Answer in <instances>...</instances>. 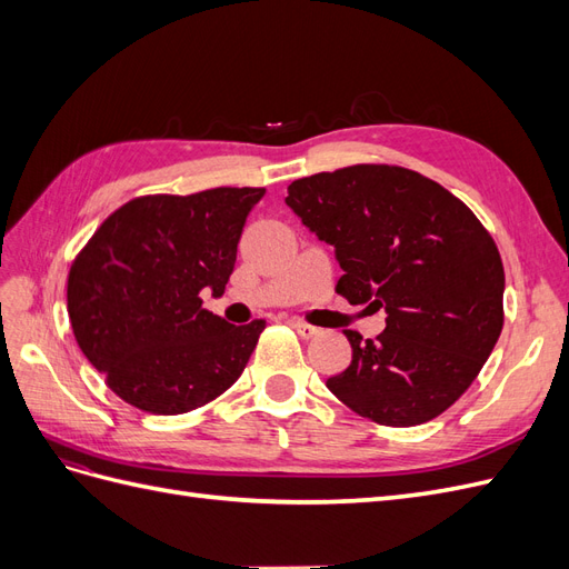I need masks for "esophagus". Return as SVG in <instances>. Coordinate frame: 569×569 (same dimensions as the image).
I'll list each match as a JSON object with an SVG mask.
<instances>
[{
    "mask_svg": "<svg viewBox=\"0 0 569 569\" xmlns=\"http://www.w3.org/2000/svg\"><path fill=\"white\" fill-rule=\"evenodd\" d=\"M289 325L295 327V330L299 332V337H301V339H313V337L320 332L318 327L308 325V322H303V320H299V318H291V320H289Z\"/></svg>",
    "mask_w": 569,
    "mask_h": 569,
    "instance_id": "34e87169",
    "label": "esophagus"
}]
</instances>
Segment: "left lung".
Returning a JSON list of instances; mask_svg holds the SVG:
<instances>
[{"label":"left lung","instance_id":"obj_1","mask_svg":"<svg viewBox=\"0 0 569 569\" xmlns=\"http://www.w3.org/2000/svg\"><path fill=\"white\" fill-rule=\"evenodd\" d=\"M284 201L335 247L339 295L387 313L375 339L343 330L351 366L327 389L387 427L441 416L475 382L503 330L506 274L491 234L449 189L399 166L301 178Z\"/></svg>","mask_w":569,"mask_h":569}]
</instances>
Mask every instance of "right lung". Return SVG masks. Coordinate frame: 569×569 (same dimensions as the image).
I'll list each match as a JSON object with an SVG mask.
<instances>
[{
    "instance_id": "1",
    "label": "right lung",
    "mask_w": 569,
    "mask_h": 569,
    "mask_svg": "<svg viewBox=\"0 0 569 569\" xmlns=\"http://www.w3.org/2000/svg\"><path fill=\"white\" fill-rule=\"evenodd\" d=\"M263 187L132 199L92 234L68 272L80 351L126 403L180 416L244 372L266 320L232 325L201 306L226 291L247 216Z\"/></svg>"
}]
</instances>
